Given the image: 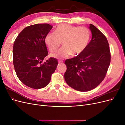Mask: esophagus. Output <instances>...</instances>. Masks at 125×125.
Returning a JSON list of instances; mask_svg holds the SVG:
<instances>
[{"mask_svg":"<svg viewBox=\"0 0 125 125\" xmlns=\"http://www.w3.org/2000/svg\"><path fill=\"white\" fill-rule=\"evenodd\" d=\"M58 63H59V64H63V62L62 61H59Z\"/></svg>","mask_w":125,"mask_h":125,"instance_id":"esophagus-1","label":"esophagus"}]
</instances>
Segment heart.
Here are the masks:
<instances>
[{
	"mask_svg": "<svg viewBox=\"0 0 125 125\" xmlns=\"http://www.w3.org/2000/svg\"><path fill=\"white\" fill-rule=\"evenodd\" d=\"M91 38L90 30L86 27L74 26L67 24L58 25L55 33H48L45 37V43L51 52L57 51L62 44L63 46L58 52L51 55L55 58L74 57L83 53L88 46Z\"/></svg>",
	"mask_w": 125,
	"mask_h": 125,
	"instance_id": "b5f03b06",
	"label": "heart"
}]
</instances>
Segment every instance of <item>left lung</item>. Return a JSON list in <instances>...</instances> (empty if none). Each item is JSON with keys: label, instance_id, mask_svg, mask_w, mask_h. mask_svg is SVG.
Returning a JSON list of instances; mask_svg holds the SVG:
<instances>
[{"label": "left lung", "instance_id": "1", "mask_svg": "<svg viewBox=\"0 0 125 125\" xmlns=\"http://www.w3.org/2000/svg\"><path fill=\"white\" fill-rule=\"evenodd\" d=\"M92 39L83 53L66 60L64 74L67 84L73 89L86 92L95 88L104 80L111 62L106 37L92 24L89 27Z\"/></svg>", "mask_w": 125, "mask_h": 125}]
</instances>
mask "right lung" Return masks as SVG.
Masks as SVG:
<instances>
[{"label": "right lung", "mask_w": 125, "mask_h": 125, "mask_svg": "<svg viewBox=\"0 0 125 125\" xmlns=\"http://www.w3.org/2000/svg\"><path fill=\"white\" fill-rule=\"evenodd\" d=\"M52 26L36 24L24 28L13 46V63L19 80L30 88L39 89L50 83L58 65L57 60L50 58L42 63L48 52L45 37Z\"/></svg>", "instance_id": "add662e5"}]
</instances>
